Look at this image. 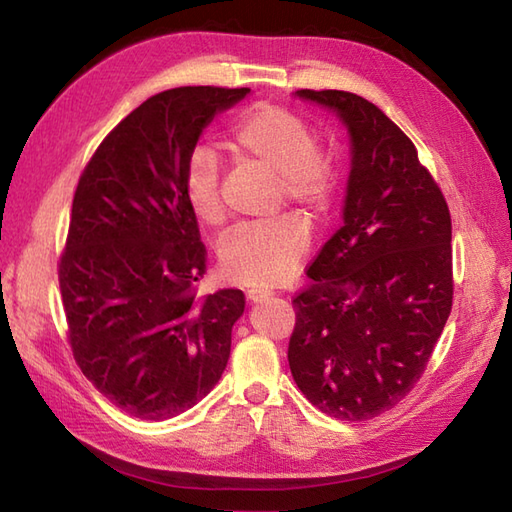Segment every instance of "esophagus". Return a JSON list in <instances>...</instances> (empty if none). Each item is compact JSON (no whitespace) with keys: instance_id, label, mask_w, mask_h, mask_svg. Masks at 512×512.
Returning a JSON list of instances; mask_svg holds the SVG:
<instances>
[{"instance_id":"esophagus-1","label":"esophagus","mask_w":512,"mask_h":512,"mask_svg":"<svg viewBox=\"0 0 512 512\" xmlns=\"http://www.w3.org/2000/svg\"><path fill=\"white\" fill-rule=\"evenodd\" d=\"M269 291H265V289H247V300L249 302H263V300H267L269 298Z\"/></svg>"}]
</instances>
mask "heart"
Segmentation results:
<instances>
[{
    "instance_id": "1",
    "label": "heart",
    "mask_w": 512,
    "mask_h": 512,
    "mask_svg": "<svg viewBox=\"0 0 512 512\" xmlns=\"http://www.w3.org/2000/svg\"><path fill=\"white\" fill-rule=\"evenodd\" d=\"M227 149L238 162L276 175V206H293L311 223L331 214L342 173L333 153L317 146L313 127L287 107L258 102L234 120ZM184 197L195 219L219 230L227 221L217 157L195 149L184 166ZM311 236L295 214H280L267 223L238 225L221 245V271L227 280L247 287L280 285L295 274L309 252Z\"/></svg>"
}]
</instances>
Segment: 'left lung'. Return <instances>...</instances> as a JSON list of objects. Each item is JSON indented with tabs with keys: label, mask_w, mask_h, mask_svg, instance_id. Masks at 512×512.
<instances>
[{
	"label": "left lung",
	"mask_w": 512,
	"mask_h": 512,
	"mask_svg": "<svg viewBox=\"0 0 512 512\" xmlns=\"http://www.w3.org/2000/svg\"><path fill=\"white\" fill-rule=\"evenodd\" d=\"M331 107L352 142L344 225L293 295L289 368L317 410L359 423L423 377L453 302L451 214L414 142L350 92L300 89Z\"/></svg>",
	"instance_id": "obj_1"
}]
</instances>
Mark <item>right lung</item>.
<instances>
[{
	"instance_id": "add662e5",
	"label": "right lung",
	"mask_w": 512,
	"mask_h": 512,
	"mask_svg": "<svg viewBox=\"0 0 512 512\" xmlns=\"http://www.w3.org/2000/svg\"><path fill=\"white\" fill-rule=\"evenodd\" d=\"M247 87H175L109 131L83 168L59 258L67 342L85 377L122 412L190 410L230 359L245 295L206 298L208 252L184 197V166L214 113Z\"/></svg>"
}]
</instances>
